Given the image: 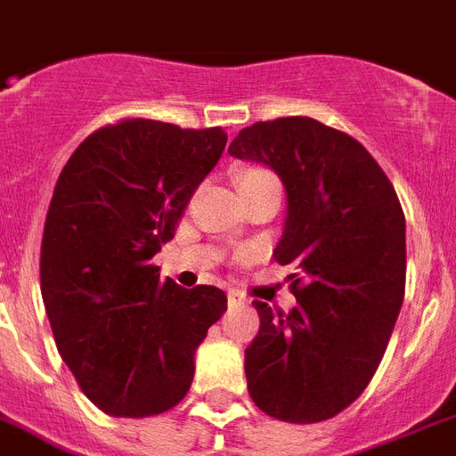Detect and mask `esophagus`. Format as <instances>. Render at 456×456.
<instances>
[{
    "label": "esophagus",
    "mask_w": 456,
    "mask_h": 456,
    "mask_svg": "<svg viewBox=\"0 0 456 456\" xmlns=\"http://www.w3.org/2000/svg\"><path fill=\"white\" fill-rule=\"evenodd\" d=\"M227 301H229V305H232V308H239V305H246L248 304L246 294L239 292V289H229Z\"/></svg>",
    "instance_id": "obj_1"
}]
</instances>
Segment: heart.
<instances>
[{
  "instance_id": "b5f03b06",
  "label": "heart",
  "mask_w": 456,
  "mask_h": 456,
  "mask_svg": "<svg viewBox=\"0 0 456 456\" xmlns=\"http://www.w3.org/2000/svg\"><path fill=\"white\" fill-rule=\"evenodd\" d=\"M236 185H239L240 194L257 192V190H281L278 175L271 169H266V167H257V164L243 167L236 174Z\"/></svg>"
}]
</instances>
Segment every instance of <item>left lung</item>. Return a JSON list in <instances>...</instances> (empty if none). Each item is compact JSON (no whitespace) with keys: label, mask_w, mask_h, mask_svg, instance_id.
I'll return each mask as SVG.
<instances>
[{"label":"left lung","mask_w":456,"mask_h":456,"mask_svg":"<svg viewBox=\"0 0 456 456\" xmlns=\"http://www.w3.org/2000/svg\"><path fill=\"white\" fill-rule=\"evenodd\" d=\"M229 152L281 175L287 220L273 259L297 271L292 311L252 301L248 392L275 419L324 422L357 401L387 350L405 292L403 208L364 145L313 118L255 122Z\"/></svg>","instance_id":"left-lung-1"}]
</instances>
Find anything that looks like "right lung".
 Wrapping results in <instances>:
<instances>
[{"label":"right lung","mask_w":456,"mask_h":456,"mask_svg":"<svg viewBox=\"0 0 456 456\" xmlns=\"http://www.w3.org/2000/svg\"><path fill=\"white\" fill-rule=\"evenodd\" d=\"M222 127L127 118L92 132L57 178L41 240V297L64 364L99 411L151 417L185 399L194 352L227 311L220 287L159 278Z\"/></svg>","instance_id":"obj_1"}]
</instances>
